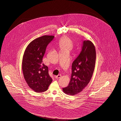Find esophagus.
I'll use <instances>...</instances> for the list:
<instances>
[{
	"label": "esophagus",
	"mask_w": 121,
	"mask_h": 121,
	"mask_svg": "<svg viewBox=\"0 0 121 121\" xmlns=\"http://www.w3.org/2000/svg\"><path fill=\"white\" fill-rule=\"evenodd\" d=\"M61 77V75H58L57 76H56L55 77V78H60Z\"/></svg>",
	"instance_id": "obj_1"
}]
</instances>
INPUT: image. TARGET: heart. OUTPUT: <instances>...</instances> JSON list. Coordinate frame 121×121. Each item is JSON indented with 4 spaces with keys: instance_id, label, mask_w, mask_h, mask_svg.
<instances>
[{
    "instance_id": "obj_1",
    "label": "heart",
    "mask_w": 121,
    "mask_h": 121,
    "mask_svg": "<svg viewBox=\"0 0 121 121\" xmlns=\"http://www.w3.org/2000/svg\"><path fill=\"white\" fill-rule=\"evenodd\" d=\"M59 46L61 51L69 52L73 48V41L67 37H63L59 42Z\"/></svg>"
}]
</instances>
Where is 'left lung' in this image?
<instances>
[{
	"label": "left lung",
	"instance_id": "8db88e82",
	"mask_svg": "<svg viewBox=\"0 0 121 121\" xmlns=\"http://www.w3.org/2000/svg\"><path fill=\"white\" fill-rule=\"evenodd\" d=\"M95 48L91 41L83 42L80 54L72 66V75L68 86L63 88L66 94L74 95L82 92L91 80L95 69Z\"/></svg>",
	"mask_w": 121,
	"mask_h": 121
}]
</instances>
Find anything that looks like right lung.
Returning a JSON list of instances; mask_svg holds the SVG:
<instances>
[{"label": "right lung", "instance_id": "add662e5", "mask_svg": "<svg viewBox=\"0 0 121 121\" xmlns=\"http://www.w3.org/2000/svg\"><path fill=\"white\" fill-rule=\"evenodd\" d=\"M54 36L44 35L29 43L23 54L22 70L29 86L35 92L46 91L51 83L48 67L43 63V58L48 45Z\"/></svg>", "mask_w": 121, "mask_h": 121}]
</instances>
